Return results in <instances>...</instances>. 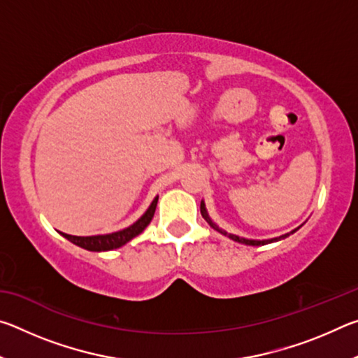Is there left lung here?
I'll list each match as a JSON object with an SVG mask.
<instances>
[{
  "label": "left lung",
  "mask_w": 358,
  "mask_h": 358,
  "mask_svg": "<svg viewBox=\"0 0 358 358\" xmlns=\"http://www.w3.org/2000/svg\"><path fill=\"white\" fill-rule=\"evenodd\" d=\"M201 213H202V216H203V220L207 221V222L210 224V227H213V229L216 230V232L222 234L224 237H227V238H230V240L237 241V243H241V245H248V246H264V245H268V243H275V241H280V240L287 238L289 235H292L294 232H296V230H299V229L303 226V224H301L300 227H296V229H294V230H290V232L284 234V235H280V237H275V238H268V240H252V238L238 237V235H235V234H229V232H226V230H224V229H221L220 226H217V224H215V222H213V220H211L210 215H208L207 207H205V202H203V201L201 202Z\"/></svg>",
  "instance_id": "8db88e82"
}]
</instances>
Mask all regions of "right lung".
Segmentation results:
<instances>
[{"label": "right lung", "instance_id": "obj_1", "mask_svg": "<svg viewBox=\"0 0 358 358\" xmlns=\"http://www.w3.org/2000/svg\"><path fill=\"white\" fill-rule=\"evenodd\" d=\"M157 199L159 197H155L153 202L150 203L148 210L145 211V213L138 217V220L131 224L129 227H126L123 230H118V232H112V234H106V235H92V237H77V235H69V234H63L64 238H68L71 243H74L77 246L83 248V250H88V251H96V252H101V251H110V250H117V248H121L123 245L128 243L134 237H137L138 234H142L145 227L148 226L153 220L155 216V210H156V205H157Z\"/></svg>", "mask_w": 358, "mask_h": 358}]
</instances>
